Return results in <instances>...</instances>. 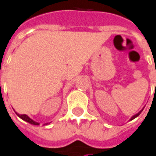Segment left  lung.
<instances>
[{
  "label": "left lung",
  "mask_w": 156,
  "mask_h": 156,
  "mask_svg": "<svg viewBox=\"0 0 156 156\" xmlns=\"http://www.w3.org/2000/svg\"><path fill=\"white\" fill-rule=\"evenodd\" d=\"M143 109H144V108H143ZM143 109H142V110H141V111L139 112H138V113H137V114H135V115H133V117H132V118H131V119H130V120H133V119H135V118H137V117H138V116L140 115V113H141V112H142V111H143Z\"/></svg>",
  "instance_id": "8db88e82"
}]
</instances>
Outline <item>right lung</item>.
Returning a JSON list of instances; mask_svg holds the SVG:
<instances>
[{
    "label": "right lung",
    "instance_id": "right-lung-1",
    "mask_svg": "<svg viewBox=\"0 0 156 156\" xmlns=\"http://www.w3.org/2000/svg\"><path fill=\"white\" fill-rule=\"evenodd\" d=\"M16 115L18 116L20 119H22L23 120H24V121L29 122V123L33 124V125H39V122H35V121H34L33 119H30V118H29L27 115H26V114H19V113H17V112H16ZM45 124H48V123H45Z\"/></svg>",
    "mask_w": 156,
    "mask_h": 156
}]
</instances>
